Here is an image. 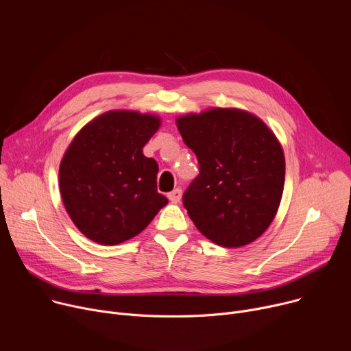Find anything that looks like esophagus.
<instances>
[{
  "label": "esophagus",
  "mask_w": 351,
  "mask_h": 351,
  "mask_svg": "<svg viewBox=\"0 0 351 351\" xmlns=\"http://www.w3.org/2000/svg\"><path fill=\"white\" fill-rule=\"evenodd\" d=\"M168 198L171 199L172 203H179L180 198H182V190H180V189H175L173 191H171V193L168 194Z\"/></svg>",
  "instance_id": "1"
}]
</instances>
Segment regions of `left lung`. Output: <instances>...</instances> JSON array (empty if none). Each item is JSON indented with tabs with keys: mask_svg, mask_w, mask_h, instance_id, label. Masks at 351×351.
Returning <instances> with one entry per match:
<instances>
[{
	"mask_svg": "<svg viewBox=\"0 0 351 351\" xmlns=\"http://www.w3.org/2000/svg\"><path fill=\"white\" fill-rule=\"evenodd\" d=\"M199 165L183 194L195 228L232 248L258 239L274 221L283 193L285 156L275 133L256 115L211 108L176 118Z\"/></svg>",
	"mask_w": 351,
	"mask_h": 351,
	"instance_id": "obj_1",
	"label": "left lung"
}]
</instances>
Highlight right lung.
<instances>
[{
    "label": "right lung",
    "instance_id": "right-lung-1",
    "mask_svg": "<svg viewBox=\"0 0 351 351\" xmlns=\"http://www.w3.org/2000/svg\"><path fill=\"white\" fill-rule=\"evenodd\" d=\"M160 126L157 115L117 110L73 137L60 165V189L66 213L87 239L123 243L168 204L157 191V161L143 154Z\"/></svg>",
    "mask_w": 351,
    "mask_h": 351
}]
</instances>
